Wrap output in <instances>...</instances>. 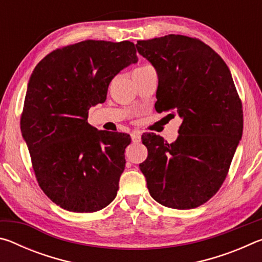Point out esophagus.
Here are the masks:
<instances>
[{"label":"esophagus","instance_id":"1","mask_svg":"<svg viewBox=\"0 0 262 262\" xmlns=\"http://www.w3.org/2000/svg\"><path fill=\"white\" fill-rule=\"evenodd\" d=\"M130 136H132V141L134 142V143H139V142H141V133L139 130L133 132Z\"/></svg>","mask_w":262,"mask_h":262}]
</instances>
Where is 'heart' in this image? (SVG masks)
Here are the masks:
<instances>
[{"label": "heart", "mask_w": 262, "mask_h": 262, "mask_svg": "<svg viewBox=\"0 0 262 262\" xmlns=\"http://www.w3.org/2000/svg\"><path fill=\"white\" fill-rule=\"evenodd\" d=\"M145 67H147V66H145ZM145 67H141V68H145ZM137 69H140V68H137Z\"/></svg>", "instance_id": "b5f03b06"}]
</instances>
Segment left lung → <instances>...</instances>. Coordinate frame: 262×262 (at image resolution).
Segmentation results:
<instances>
[{"label":"left lung","mask_w":262,"mask_h":262,"mask_svg":"<svg viewBox=\"0 0 262 262\" xmlns=\"http://www.w3.org/2000/svg\"><path fill=\"white\" fill-rule=\"evenodd\" d=\"M136 48L157 73L155 108L183 120L172 143L142 135L148 158L140 170L158 203L193 209L227 178L243 135L242 101L227 63L199 39L168 34L139 40Z\"/></svg>","instance_id":"left-lung-1"}]
</instances>
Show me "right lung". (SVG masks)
<instances>
[{"mask_svg":"<svg viewBox=\"0 0 262 262\" xmlns=\"http://www.w3.org/2000/svg\"><path fill=\"white\" fill-rule=\"evenodd\" d=\"M139 61L134 43L85 40L53 51L35 66L20 129L38 184L66 210L95 212L117 196L125 170V133L88 122L106 100L111 81Z\"/></svg>","mask_w":262,"mask_h":262,"instance_id":"right-lung-1","label":"right lung"}]
</instances>
